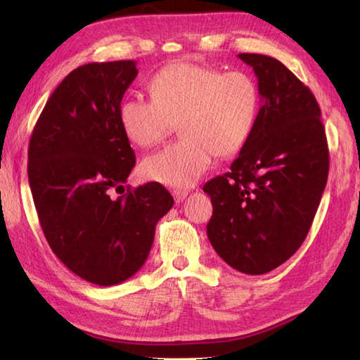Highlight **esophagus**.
<instances>
[{
	"mask_svg": "<svg viewBox=\"0 0 360 360\" xmlns=\"http://www.w3.org/2000/svg\"><path fill=\"white\" fill-rule=\"evenodd\" d=\"M172 195H173V198H174V201H176V202H182V201L186 200V196L188 195V192H187V190L174 188L173 192H172Z\"/></svg>",
	"mask_w": 360,
	"mask_h": 360,
	"instance_id": "34e87169",
	"label": "esophagus"
}]
</instances>
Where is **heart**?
Instances as JSON below:
<instances>
[{
	"mask_svg": "<svg viewBox=\"0 0 360 360\" xmlns=\"http://www.w3.org/2000/svg\"><path fill=\"white\" fill-rule=\"evenodd\" d=\"M151 98L127 97L119 122L127 139L151 148L179 125L182 139L143 159V178L170 187H192L215 155L229 159L246 147L259 116L262 94L244 71L178 62L150 80Z\"/></svg>",
	"mask_w": 360,
	"mask_h": 360,
	"instance_id": "obj_1",
	"label": "heart"
}]
</instances>
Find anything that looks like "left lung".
Returning <instances> with one entry per match:
<instances>
[{"label":"left lung","instance_id":"8db88e82","mask_svg":"<svg viewBox=\"0 0 360 360\" xmlns=\"http://www.w3.org/2000/svg\"><path fill=\"white\" fill-rule=\"evenodd\" d=\"M252 66L262 108L231 172L204 186L213 213L207 236L233 269L262 275L292 257L322 200L330 155L319 103L277 58L238 53Z\"/></svg>","mask_w":360,"mask_h":360}]
</instances>
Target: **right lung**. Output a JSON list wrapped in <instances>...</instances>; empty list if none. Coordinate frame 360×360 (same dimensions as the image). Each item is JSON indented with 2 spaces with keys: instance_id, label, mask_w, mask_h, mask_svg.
<instances>
[{
  "instance_id": "obj_1",
  "label": "right lung",
  "mask_w": 360,
  "mask_h": 360,
  "mask_svg": "<svg viewBox=\"0 0 360 360\" xmlns=\"http://www.w3.org/2000/svg\"><path fill=\"white\" fill-rule=\"evenodd\" d=\"M136 75L133 60L79 66L46 102L29 142V186L46 240L68 269L98 286L141 269L174 202L159 182L124 187L136 156L119 106Z\"/></svg>"
}]
</instances>
